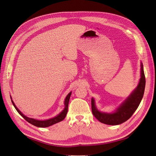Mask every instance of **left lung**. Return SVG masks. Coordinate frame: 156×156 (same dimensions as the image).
I'll return each instance as SVG.
<instances>
[{
	"label": "left lung",
	"instance_id": "obj_1",
	"mask_svg": "<svg viewBox=\"0 0 156 156\" xmlns=\"http://www.w3.org/2000/svg\"><path fill=\"white\" fill-rule=\"evenodd\" d=\"M145 76L143 63H140V78L137 87L113 113L101 112L95 105L94 100L91 98V109L94 116L100 122L108 125H118L126 121L132 116L143 97L145 88Z\"/></svg>",
	"mask_w": 156,
	"mask_h": 156
}]
</instances>
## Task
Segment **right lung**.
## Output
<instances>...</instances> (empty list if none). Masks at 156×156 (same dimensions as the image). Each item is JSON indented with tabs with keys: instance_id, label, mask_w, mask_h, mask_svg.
Segmentation results:
<instances>
[{
	"instance_id": "right-lung-1",
	"label": "right lung",
	"mask_w": 156,
	"mask_h": 156,
	"mask_svg": "<svg viewBox=\"0 0 156 156\" xmlns=\"http://www.w3.org/2000/svg\"><path fill=\"white\" fill-rule=\"evenodd\" d=\"M71 93L72 92H70L68 94L67 96L66 97L65 99V102H64V105H65V108L64 109L63 111L59 113V114H58L57 116L54 117L52 119H47V120H36V119H34L32 118H29L27 116H25L24 115L21 111H19V109L16 107V105H15L13 101L11 98L12 100V102L13 105V106L16 108V109L17 111V112L21 115V116L27 120V122H28L29 123L32 124V125L35 126H37V127H39V128H45V127H48L50 126H52L54 124H56L58 122H61L62 120H63L65 117H66L67 113V111H68V105H69V99L70 97H71Z\"/></svg>"
}]
</instances>
